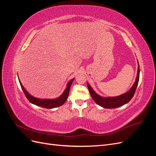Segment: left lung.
I'll return each mask as SVG.
<instances>
[{
  "label": "left lung",
  "instance_id": "1",
  "mask_svg": "<svg viewBox=\"0 0 156 156\" xmlns=\"http://www.w3.org/2000/svg\"><path fill=\"white\" fill-rule=\"evenodd\" d=\"M139 73H140V69H139V65L138 67V71H137V76L136 78V81L133 84V86L129 90L122 94L121 96H116V97H111V98H103L101 97L94 92L91 87L88 84V88L90 92V94L93 100H94L98 105H100L103 107L106 108H116L123 105L126 103H128L131 98L133 97L136 88L137 87L138 83H139Z\"/></svg>",
  "mask_w": 156,
  "mask_h": 156
}]
</instances>
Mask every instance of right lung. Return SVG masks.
Masks as SVG:
<instances>
[{"instance_id": "right-lung-1", "label": "right lung", "mask_w": 156, "mask_h": 156, "mask_svg": "<svg viewBox=\"0 0 156 156\" xmlns=\"http://www.w3.org/2000/svg\"><path fill=\"white\" fill-rule=\"evenodd\" d=\"M73 80H74V79L71 80V81L68 83L67 87H66V90L62 95H61L58 98L54 99V100H45V99L42 100V99H37V98H34L33 96H30V94L26 91V90L24 88V87H23L20 81V85L21 87V88L23 90V92H24L25 96L27 98V100H29L30 103H33V104H34L36 105L44 107L45 108H53L58 107L59 106L62 105L65 103V101H66L67 98L68 97V95H69V88H70L71 85H72Z\"/></svg>"}]
</instances>
